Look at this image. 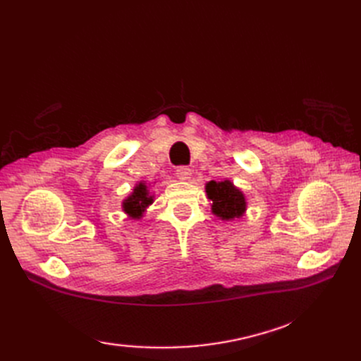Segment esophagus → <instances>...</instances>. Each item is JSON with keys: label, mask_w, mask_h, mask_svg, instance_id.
Instances as JSON below:
<instances>
[{"label": "esophagus", "mask_w": 361, "mask_h": 361, "mask_svg": "<svg viewBox=\"0 0 361 361\" xmlns=\"http://www.w3.org/2000/svg\"><path fill=\"white\" fill-rule=\"evenodd\" d=\"M176 176L182 180H188L191 178V169L187 166H179L176 169Z\"/></svg>", "instance_id": "34e87169"}]
</instances>
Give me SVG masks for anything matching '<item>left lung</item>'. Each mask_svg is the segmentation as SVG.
Returning <instances> with one entry per match:
<instances>
[{
	"mask_svg": "<svg viewBox=\"0 0 361 361\" xmlns=\"http://www.w3.org/2000/svg\"><path fill=\"white\" fill-rule=\"evenodd\" d=\"M207 199L212 200V212L223 220H233L245 212V197L231 180L206 183Z\"/></svg>",
	"mask_w": 361,
	"mask_h": 361,
	"instance_id": "left-lung-1",
	"label": "left lung"
}]
</instances>
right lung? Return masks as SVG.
<instances>
[{"mask_svg": "<svg viewBox=\"0 0 361 361\" xmlns=\"http://www.w3.org/2000/svg\"><path fill=\"white\" fill-rule=\"evenodd\" d=\"M152 202H154V197L149 195L147 187L143 182H140L135 187L134 192L123 202V211L133 218H140L141 214L145 212V209Z\"/></svg>", "mask_w": 361, "mask_h": 361, "instance_id": "1", "label": "right lung"}]
</instances>
